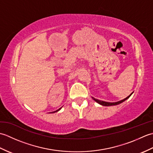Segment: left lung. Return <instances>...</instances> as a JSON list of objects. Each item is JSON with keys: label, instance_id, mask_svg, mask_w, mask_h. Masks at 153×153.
Instances as JSON below:
<instances>
[{"label": "left lung", "instance_id": "left-lung-1", "mask_svg": "<svg viewBox=\"0 0 153 153\" xmlns=\"http://www.w3.org/2000/svg\"><path fill=\"white\" fill-rule=\"evenodd\" d=\"M132 93H131L130 95H129L128 97H127L126 98H125L124 99L120 100V101H118V102H108L102 101V100H98V99H96L94 98V97H92V99H93L94 100H95V101H96L97 103H99V105H102V106H114V105H119V104L122 103V102H124L126 100H127V99L129 98V97H130V96L132 95Z\"/></svg>", "mask_w": 153, "mask_h": 153}]
</instances>
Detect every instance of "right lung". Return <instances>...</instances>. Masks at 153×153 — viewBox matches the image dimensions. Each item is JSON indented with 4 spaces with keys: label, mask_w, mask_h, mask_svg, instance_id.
<instances>
[{
    "label": "right lung",
    "mask_w": 153,
    "mask_h": 153,
    "mask_svg": "<svg viewBox=\"0 0 153 153\" xmlns=\"http://www.w3.org/2000/svg\"><path fill=\"white\" fill-rule=\"evenodd\" d=\"M62 108H60L59 109H58L57 110H56V111H54V112H49V113H54V112H58V111H59V110L61 109Z\"/></svg>",
    "instance_id": "obj_1"
}]
</instances>
